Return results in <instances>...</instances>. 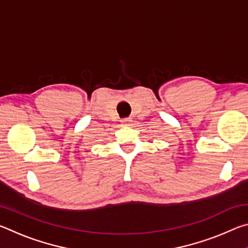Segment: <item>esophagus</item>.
I'll return each mask as SVG.
<instances>
[{
    "instance_id": "1",
    "label": "esophagus",
    "mask_w": 248,
    "mask_h": 248,
    "mask_svg": "<svg viewBox=\"0 0 248 248\" xmlns=\"http://www.w3.org/2000/svg\"><path fill=\"white\" fill-rule=\"evenodd\" d=\"M121 123H123V124L127 125V124H129L130 123H131V120H130V119H124V120H121Z\"/></svg>"
}]
</instances>
